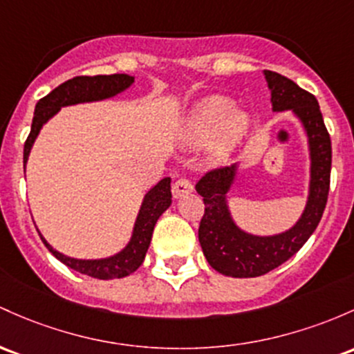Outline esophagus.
Masks as SVG:
<instances>
[{"instance_id": "obj_1", "label": "esophagus", "mask_w": 354, "mask_h": 354, "mask_svg": "<svg viewBox=\"0 0 354 354\" xmlns=\"http://www.w3.org/2000/svg\"><path fill=\"white\" fill-rule=\"evenodd\" d=\"M171 192H173L174 198H183L193 192V185L189 183L188 180H185V178H181V180H178L176 183L173 185V189H171Z\"/></svg>"}]
</instances>
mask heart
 I'll return each mask as SVG.
<instances>
[{
    "mask_svg": "<svg viewBox=\"0 0 354 354\" xmlns=\"http://www.w3.org/2000/svg\"><path fill=\"white\" fill-rule=\"evenodd\" d=\"M248 112L236 109L223 95H208L196 102L186 115L180 138L186 146H205L212 142L213 161H225L239 147L250 131Z\"/></svg>",
    "mask_w": 354,
    "mask_h": 354,
    "instance_id": "1",
    "label": "heart"
}]
</instances>
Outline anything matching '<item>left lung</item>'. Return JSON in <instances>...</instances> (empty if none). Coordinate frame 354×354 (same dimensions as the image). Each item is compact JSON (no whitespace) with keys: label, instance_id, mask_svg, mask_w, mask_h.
Instances as JSON below:
<instances>
[{"label":"left lung","instance_id":"8db88e82","mask_svg":"<svg viewBox=\"0 0 354 354\" xmlns=\"http://www.w3.org/2000/svg\"><path fill=\"white\" fill-rule=\"evenodd\" d=\"M270 88L274 112L292 111L304 129L309 149V193L304 212L289 230L275 235H254L235 223L227 195L234 186L239 166L213 169L196 183L203 196L205 215L198 240L208 263L228 277H259L292 257L319 225L326 208L331 176V139L322 120L316 97L277 72L263 70Z\"/></svg>","mask_w":354,"mask_h":354}]
</instances>
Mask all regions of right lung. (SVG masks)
<instances>
[{
  "mask_svg": "<svg viewBox=\"0 0 354 354\" xmlns=\"http://www.w3.org/2000/svg\"><path fill=\"white\" fill-rule=\"evenodd\" d=\"M134 84V77L126 73H112V75H95V77H73L57 88H53L48 95L40 99L35 106V115L32 122L28 139L25 142L23 151V166L26 168L30 151H32L35 139L40 134L44 124L48 122L62 107L75 106V104L99 102V100L111 99L120 94ZM171 205V178H162L156 186L149 189L145 195L141 208H139L138 218L134 221L133 235L127 245L118 254L106 259H73L64 255L50 245L38 232L44 240L45 247L52 252L62 263L70 269L80 272V274L91 275L94 279H120L133 274L145 262L146 252L149 248L151 236H153L154 225L159 216L169 208ZM38 230V228H37Z\"/></svg>",
  "mask_w": 354,
  "mask_h": 354,
  "instance_id": "right-lung-1",
  "label": "right lung"
}]
</instances>
